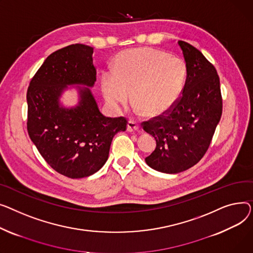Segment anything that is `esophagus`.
<instances>
[{
  "instance_id": "34e87169",
  "label": "esophagus",
  "mask_w": 253,
  "mask_h": 253,
  "mask_svg": "<svg viewBox=\"0 0 253 253\" xmlns=\"http://www.w3.org/2000/svg\"><path fill=\"white\" fill-rule=\"evenodd\" d=\"M140 128V125L135 121H128L127 123V131H136Z\"/></svg>"
}]
</instances>
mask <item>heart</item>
I'll return each mask as SVG.
<instances>
[{
    "instance_id": "heart-1",
    "label": "heart",
    "mask_w": 253,
    "mask_h": 253,
    "mask_svg": "<svg viewBox=\"0 0 253 253\" xmlns=\"http://www.w3.org/2000/svg\"><path fill=\"white\" fill-rule=\"evenodd\" d=\"M112 70L101 78L106 101L112 107L121 108L131 93L136 110L147 116L168 112L181 97L187 78V65L182 57L148 47L120 53Z\"/></svg>"
}]
</instances>
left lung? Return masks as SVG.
<instances>
[{"label": "left lung", "mask_w": 253, "mask_h": 253, "mask_svg": "<svg viewBox=\"0 0 253 253\" xmlns=\"http://www.w3.org/2000/svg\"><path fill=\"white\" fill-rule=\"evenodd\" d=\"M187 65L181 97L165 114L143 122V129L156 140L145 158L155 170L184 171L204 156L222 112L219 78L214 66L189 42L179 41Z\"/></svg>", "instance_id": "8db88e82"}]
</instances>
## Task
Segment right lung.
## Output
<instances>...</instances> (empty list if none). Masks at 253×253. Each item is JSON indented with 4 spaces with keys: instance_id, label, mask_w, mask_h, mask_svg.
<instances>
[{
    "instance_id": "obj_1",
    "label": "right lung",
    "mask_w": 253,
    "mask_h": 253,
    "mask_svg": "<svg viewBox=\"0 0 253 253\" xmlns=\"http://www.w3.org/2000/svg\"><path fill=\"white\" fill-rule=\"evenodd\" d=\"M93 48L73 43L47 57L27 88V131L48 165L70 179L98 171L108 159L115 133L125 131L127 120L106 117L87 87H79L74 108L59 104L67 84L93 86L96 68Z\"/></svg>"
}]
</instances>
